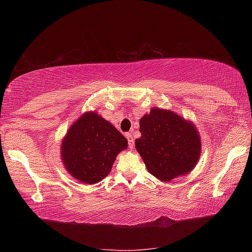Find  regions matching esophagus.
<instances>
[{
	"label": "esophagus",
	"instance_id": "1",
	"mask_svg": "<svg viewBox=\"0 0 252 252\" xmlns=\"http://www.w3.org/2000/svg\"><path fill=\"white\" fill-rule=\"evenodd\" d=\"M126 138L127 140V143H129V149L132 150L134 146V140H133V134L132 133H126Z\"/></svg>",
	"mask_w": 252,
	"mask_h": 252
}]
</instances>
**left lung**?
Returning <instances> with one entry per match:
<instances>
[{
	"instance_id": "obj_1",
	"label": "left lung",
	"mask_w": 252,
	"mask_h": 252,
	"mask_svg": "<svg viewBox=\"0 0 252 252\" xmlns=\"http://www.w3.org/2000/svg\"><path fill=\"white\" fill-rule=\"evenodd\" d=\"M141 136L135 149L148 171L161 181L186 176L201 153L200 135L193 123L170 110L152 108L140 120Z\"/></svg>"
}]
</instances>
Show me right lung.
<instances>
[{
  "instance_id": "1",
  "label": "right lung",
  "mask_w": 252,
  "mask_h": 252,
  "mask_svg": "<svg viewBox=\"0 0 252 252\" xmlns=\"http://www.w3.org/2000/svg\"><path fill=\"white\" fill-rule=\"evenodd\" d=\"M127 140L109 121L85 112L66 132L61 143V159L72 177L88 185L100 182L110 173Z\"/></svg>"
}]
</instances>
